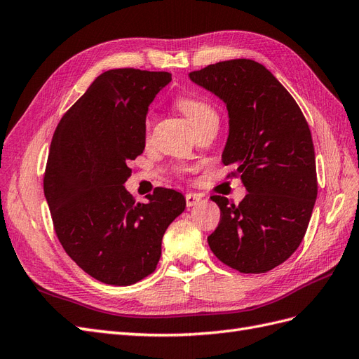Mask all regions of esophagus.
<instances>
[{
    "label": "esophagus",
    "mask_w": 359,
    "mask_h": 359,
    "mask_svg": "<svg viewBox=\"0 0 359 359\" xmlns=\"http://www.w3.org/2000/svg\"><path fill=\"white\" fill-rule=\"evenodd\" d=\"M201 202V198L198 196V194H193V193H187L186 194V203L187 206H194L198 205Z\"/></svg>",
    "instance_id": "obj_1"
}]
</instances>
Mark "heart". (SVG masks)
<instances>
[{
  "instance_id": "obj_1",
  "label": "heart",
  "mask_w": 359,
  "mask_h": 359,
  "mask_svg": "<svg viewBox=\"0 0 359 359\" xmlns=\"http://www.w3.org/2000/svg\"><path fill=\"white\" fill-rule=\"evenodd\" d=\"M175 104L182 112V115L189 119V123L193 126V128L205 121H210V119H217V112L211 106V103L201 99V97L181 95L177 99ZM148 127H149V119H148Z\"/></svg>"
}]
</instances>
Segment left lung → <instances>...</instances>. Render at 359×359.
Returning a JSON list of instances; mask_svg holds the SVG:
<instances>
[{"mask_svg":"<svg viewBox=\"0 0 359 359\" xmlns=\"http://www.w3.org/2000/svg\"><path fill=\"white\" fill-rule=\"evenodd\" d=\"M189 76L224 102L229 136L222 160L248 191L238 205L211 196L220 223L210 248L240 273H266L299 247L316 202L309 124L285 86L253 60L220 61Z\"/></svg>","mask_w":359,"mask_h":359,"instance_id":"obj_1","label":"left lung"}]
</instances>
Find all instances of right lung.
I'll list each match as a JSON object with an SVG mask.
<instances>
[{
    "instance_id": "add662e5",
    "label": "right lung",
    "mask_w": 359,
    "mask_h": 359,
    "mask_svg": "<svg viewBox=\"0 0 359 359\" xmlns=\"http://www.w3.org/2000/svg\"><path fill=\"white\" fill-rule=\"evenodd\" d=\"M168 72L102 73L53 133L43 189L66 253L95 280L128 286L154 273L168 226L186 208L177 190L157 187L135 203L124 182L145 149V119Z\"/></svg>"
}]
</instances>
